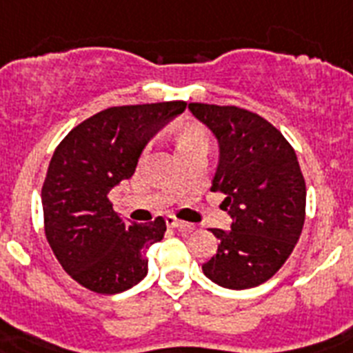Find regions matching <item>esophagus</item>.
<instances>
[{"mask_svg":"<svg viewBox=\"0 0 353 353\" xmlns=\"http://www.w3.org/2000/svg\"><path fill=\"white\" fill-rule=\"evenodd\" d=\"M165 223H168L170 227H174V229H179V231L182 232L193 231V225H191V223L182 222V220H179V218L173 216V214H168V216H165Z\"/></svg>","mask_w":353,"mask_h":353,"instance_id":"34e87169","label":"esophagus"}]
</instances>
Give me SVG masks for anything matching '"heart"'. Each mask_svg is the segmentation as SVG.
Instances as JSON below:
<instances>
[{
  "label": "heart",
  "mask_w": 353,
  "mask_h": 353,
  "mask_svg": "<svg viewBox=\"0 0 353 353\" xmlns=\"http://www.w3.org/2000/svg\"><path fill=\"white\" fill-rule=\"evenodd\" d=\"M176 144H179V150L194 148V145H208V133L203 128L188 124V126L180 128L176 133Z\"/></svg>",
  "instance_id": "heart-1"
}]
</instances>
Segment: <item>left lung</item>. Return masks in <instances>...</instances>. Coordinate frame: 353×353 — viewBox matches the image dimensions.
I'll list each match as a JSON object with an SVG mask.
<instances>
[{
  "label": "left lung",
  "mask_w": 353,
  "mask_h": 353,
  "mask_svg": "<svg viewBox=\"0 0 353 353\" xmlns=\"http://www.w3.org/2000/svg\"><path fill=\"white\" fill-rule=\"evenodd\" d=\"M220 148L211 191L223 193L231 231L211 229L216 254L202 265L220 287H258L281 269L305 223L307 188L298 157L279 130L238 106L191 103Z\"/></svg>",
  "instance_id": "left-lung-1"
}]
</instances>
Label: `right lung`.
Masks as SVG:
<instances>
[{
  "label": "right lung",
  "instance_id": "1",
  "mask_svg": "<svg viewBox=\"0 0 353 353\" xmlns=\"http://www.w3.org/2000/svg\"><path fill=\"white\" fill-rule=\"evenodd\" d=\"M185 106L170 101L108 108L55 148L41 191L45 234L61 267L88 290L124 292L148 274L145 250L164 238V218L124 222L108 194L135 173L151 137Z\"/></svg>",
  "mask_w": 353,
  "mask_h": 353
}]
</instances>
